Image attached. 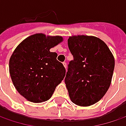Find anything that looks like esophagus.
<instances>
[{
    "label": "esophagus",
    "instance_id": "34e87169",
    "mask_svg": "<svg viewBox=\"0 0 126 126\" xmlns=\"http://www.w3.org/2000/svg\"><path fill=\"white\" fill-rule=\"evenodd\" d=\"M63 66L65 67V68L66 69V67H67V63H65V62H63Z\"/></svg>",
    "mask_w": 126,
    "mask_h": 126
}]
</instances>
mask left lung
I'll return each instance as SVG.
<instances>
[{"mask_svg":"<svg viewBox=\"0 0 126 126\" xmlns=\"http://www.w3.org/2000/svg\"><path fill=\"white\" fill-rule=\"evenodd\" d=\"M68 44L73 56L65 78L69 96L80 107L94 104L110 87L115 65L113 56L107 44L95 36H70Z\"/></svg>","mask_w":126,"mask_h":126,"instance_id":"8db88e82","label":"left lung"}]
</instances>
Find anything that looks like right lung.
Returning <instances> with one entry per match:
<instances>
[{
  "label": "right lung",
  "instance_id": "add662e5",
  "mask_svg": "<svg viewBox=\"0 0 126 126\" xmlns=\"http://www.w3.org/2000/svg\"><path fill=\"white\" fill-rule=\"evenodd\" d=\"M63 41L60 36L36 34L22 41L9 61V71L16 90L28 101L48 100L61 82L65 69L50 49Z\"/></svg>",
  "mask_w": 126,
  "mask_h": 126
}]
</instances>
